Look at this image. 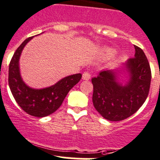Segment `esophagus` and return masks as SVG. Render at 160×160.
I'll list each match as a JSON object with an SVG mask.
<instances>
[{"label": "esophagus", "instance_id": "obj_1", "mask_svg": "<svg viewBox=\"0 0 160 160\" xmlns=\"http://www.w3.org/2000/svg\"><path fill=\"white\" fill-rule=\"evenodd\" d=\"M91 78V74L88 72H85L82 74V79L83 80H89Z\"/></svg>", "mask_w": 160, "mask_h": 160}]
</instances>
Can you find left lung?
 Wrapping results in <instances>:
<instances>
[{
	"instance_id": "left-lung-1",
	"label": "left lung",
	"mask_w": 160,
	"mask_h": 160,
	"mask_svg": "<svg viewBox=\"0 0 160 160\" xmlns=\"http://www.w3.org/2000/svg\"><path fill=\"white\" fill-rule=\"evenodd\" d=\"M135 47V57L126 63L130 79L126 85L117 82L116 74L102 71L92 79V102L95 109L108 121H121L136 113L146 101L150 88V65L144 52Z\"/></svg>"
}]
</instances>
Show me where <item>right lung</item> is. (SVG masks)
<instances>
[{"instance_id": "obj_1", "label": "right lung", "mask_w": 160, "mask_h": 160, "mask_svg": "<svg viewBox=\"0 0 160 160\" xmlns=\"http://www.w3.org/2000/svg\"><path fill=\"white\" fill-rule=\"evenodd\" d=\"M32 38L25 39L14 52L9 64L8 84L19 106L30 116L42 118L55 112L61 106L71 88L82 78V74L65 77L55 85L43 89L27 86L20 75L18 62L23 48Z\"/></svg>"}]
</instances>
